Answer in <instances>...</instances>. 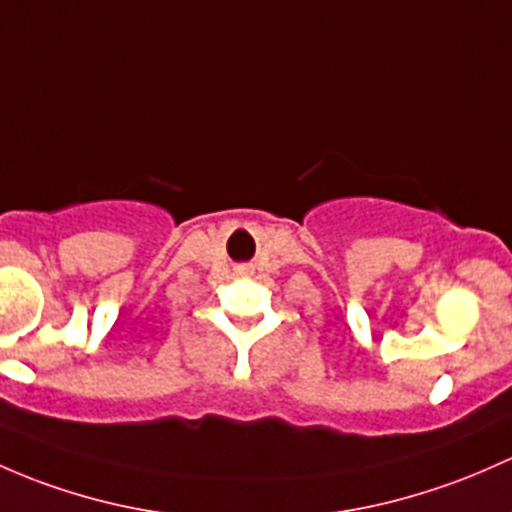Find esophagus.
Returning a JSON list of instances; mask_svg holds the SVG:
<instances>
[{"label": "esophagus", "instance_id": "obj_1", "mask_svg": "<svg viewBox=\"0 0 512 512\" xmlns=\"http://www.w3.org/2000/svg\"><path fill=\"white\" fill-rule=\"evenodd\" d=\"M245 272H247V270H245Z\"/></svg>", "mask_w": 512, "mask_h": 512}]
</instances>
